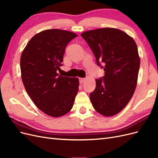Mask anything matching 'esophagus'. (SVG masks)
<instances>
[{"mask_svg": "<svg viewBox=\"0 0 158 158\" xmlns=\"http://www.w3.org/2000/svg\"><path fill=\"white\" fill-rule=\"evenodd\" d=\"M85 80V78H79V81H80V83H83Z\"/></svg>", "mask_w": 158, "mask_h": 158, "instance_id": "obj_1", "label": "esophagus"}]
</instances>
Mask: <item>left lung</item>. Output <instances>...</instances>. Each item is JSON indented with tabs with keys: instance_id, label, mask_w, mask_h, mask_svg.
Instances as JSON below:
<instances>
[{
	"instance_id": "left-lung-1",
	"label": "left lung",
	"mask_w": 158,
	"mask_h": 158,
	"mask_svg": "<svg viewBox=\"0 0 158 158\" xmlns=\"http://www.w3.org/2000/svg\"><path fill=\"white\" fill-rule=\"evenodd\" d=\"M81 36L105 71L102 78L95 80L91 102L99 113L113 116L125 107L136 87L140 60L136 43L126 33L111 27L85 31Z\"/></svg>"
}]
</instances>
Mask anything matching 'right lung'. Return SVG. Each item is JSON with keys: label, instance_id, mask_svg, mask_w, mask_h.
Here are the masks:
<instances>
[{"label": "right lung", "instance_id": "1", "mask_svg": "<svg viewBox=\"0 0 158 158\" xmlns=\"http://www.w3.org/2000/svg\"><path fill=\"white\" fill-rule=\"evenodd\" d=\"M78 35L52 29L37 33L27 43L20 59L22 80L27 94L41 111L54 117L73 108L78 92V78L58 74L65 48Z\"/></svg>", "mask_w": 158, "mask_h": 158}]
</instances>
